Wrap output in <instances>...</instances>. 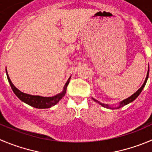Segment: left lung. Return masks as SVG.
Masks as SVG:
<instances>
[{
	"instance_id": "left-lung-1",
	"label": "left lung",
	"mask_w": 152,
	"mask_h": 152,
	"mask_svg": "<svg viewBox=\"0 0 152 152\" xmlns=\"http://www.w3.org/2000/svg\"><path fill=\"white\" fill-rule=\"evenodd\" d=\"M148 72H149V70L148 71V73H147V76H146V78H145V81H144V83H143V84H142V86H141V87H140V89H139L138 90H137V92H135V93H134L132 95H131V96H130L129 98H128V99H125V100H123V101H122V102H119V104H118V106L115 107H111L110 106H109V105L107 104L102 103V102H99V101H97L96 99H93V98H92V99H93V100L95 101V102H98V103H99V104L102 105V107H105V108H110V109H118V108L122 107L125 106V105L128 104H130V103H131V102H134V101L136 99H137V97H138L139 95H140V94L141 93V92H142V91L143 88L145 87V83H146L147 80H148V75H149V73H148Z\"/></svg>"
}]
</instances>
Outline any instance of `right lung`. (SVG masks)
I'll list each match as a JSON object with an SVG mask.
<instances>
[{"label":"right lung","mask_w":152,"mask_h":152,"mask_svg":"<svg viewBox=\"0 0 152 152\" xmlns=\"http://www.w3.org/2000/svg\"><path fill=\"white\" fill-rule=\"evenodd\" d=\"M6 73H7V79L10 83L11 88H12V91L15 94L17 97L23 102L26 103L27 104L30 105L31 107H34L35 108H38V109H45V108H50L51 107L54 106L57 104L64 96L66 92V89H67V86L69 85V81H70L71 76L69 79H68L67 82L65 84L64 87H63V91L60 93L57 94V95H54L52 97H44L40 96V95H29V94L24 93V92H21L19 89H17L13 83H12L11 80H10V77H9L8 73H7V68H6Z\"/></svg>","instance_id":"1"}]
</instances>
